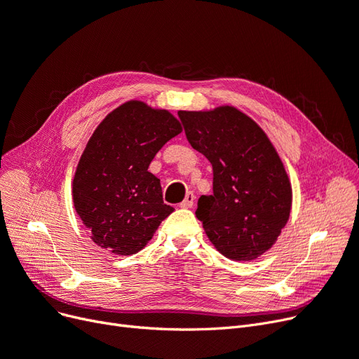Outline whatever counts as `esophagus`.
Returning <instances> with one entry per match:
<instances>
[{
	"instance_id": "1",
	"label": "esophagus",
	"mask_w": 359,
	"mask_h": 359,
	"mask_svg": "<svg viewBox=\"0 0 359 359\" xmlns=\"http://www.w3.org/2000/svg\"><path fill=\"white\" fill-rule=\"evenodd\" d=\"M194 201H195V195L192 192H188L187 194V198L180 203V207L182 208H191L194 205Z\"/></svg>"
}]
</instances>
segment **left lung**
Returning a JSON list of instances; mask_svg holds the SVG:
<instances>
[{"instance_id": "left-lung-1", "label": "left lung", "mask_w": 359, "mask_h": 359, "mask_svg": "<svg viewBox=\"0 0 359 359\" xmlns=\"http://www.w3.org/2000/svg\"><path fill=\"white\" fill-rule=\"evenodd\" d=\"M192 148L213 165V194L198 200L196 217L210 241L232 260H255L285 226L291 187L263 130L232 106L179 112Z\"/></svg>"}]
</instances>
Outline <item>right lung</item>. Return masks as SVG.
Masks as SVG:
<instances>
[{
	"label": "right lung",
	"instance_id": "right-lung-1",
	"mask_svg": "<svg viewBox=\"0 0 359 359\" xmlns=\"http://www.w3.org/2000/svg\"><path fill=\"white\" fill-rule=\"evenodd\" d=\"M182 131L167 111L131 100L99 124L79 159L74 205L91 240L115 255L142 250L175 208L148 171L163 146Z\"/></svg>",
	"mask_w": 359,
	"mask_h": 359
}]
</instances>
